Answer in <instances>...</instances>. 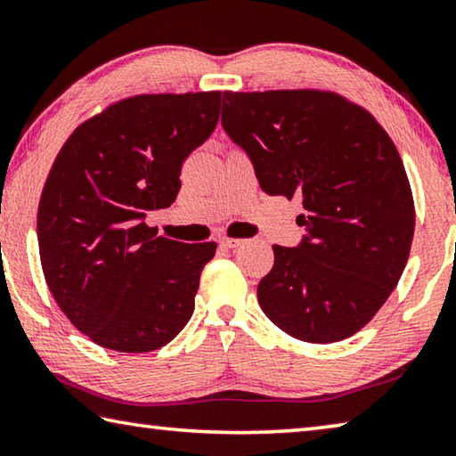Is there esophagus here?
<instances>
[{
	"mask_svg": "<svg viewBox=\"0 0 456 456\" xmlns=\"http://www.w3.org/2000/svg\"><path fill=\"white\" fill-rule=\"evenodd\" d=\"M219 245L225 247V249H235V247L243 245V239H235V237H221Z\"/></svg>",
	"mask_w": 456,
	"mask_h": 456,
	"instance_id": "obj_1",
	"label": "esophagus"
}]
</instances>
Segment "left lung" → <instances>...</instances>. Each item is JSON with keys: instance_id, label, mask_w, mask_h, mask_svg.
Listing matches in <instances>:
<instances>
[{"instance_id": "1", "label": "left lung", "mask_w": 456, "mask_h": 456, "mask_svg": "<svg viewBox=\"0 0 456 456\" xmlns=\"http://www.w3.org/2000/svg\"><path fill=\"white\" fill-rule=\"evenodd\" d=\"M221 125L267 195L302 197L296 247L273 245L261 310L312 344L350 338L395 291L414 203L395 142L364 108L320 90L223 92Z\"/></svg>"}]
</instances>
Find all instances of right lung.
I'll use <instances>...</instances> for the list:
<instances>
[{
  "label": "right lung",
  "mask_w": 456,
  "mask_h": 456,
  "mask_svg": "<svg viewBox=\"0 0 456 456\" xmlns=\"http://www.w3.org/2000/svg\"><path fill=\"white\" fill-rule=\"evenodd\" d=\"M221 92L142 94L74 130L37 207V245L60 310L108 350L163 348L195 310L215 243L157 237L146 215L171 207L184 159L219 122Z\"/></svg>",
  "instance_id": "1"
}]
</instances>
